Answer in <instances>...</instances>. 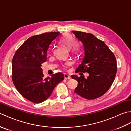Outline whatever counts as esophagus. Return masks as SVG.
<instances>
[{"mask_svg": "<svg viewBox=\"0 0 131 131\" xmlns=\"http://www.w3.org/2000/svg\"><path fill=\"white\" fill-rule=\"evenodd\" d=\"M64 78H65V79H70L71 78L70 75H69L67 74H64Z\"/></svg>", "mask_w": 131, "mask_h": 131, "instance_id": "1", "label": "esophagus"}]
</instances>
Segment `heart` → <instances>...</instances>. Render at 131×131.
<instances>
[{"label": "heart", "instance_id": "1", "mask_svg": "<svg viewBox=\"0 0 131 131\" xmlns=\"http://www.w3.org/2000/svg\"><path fill=\"white\" fill-rule=\"evenodd\" d=\"M61 43L64 46H66L69 49H70L72 52H76L79 50V45L76 43L75 39L73 36L69 34H66L61 39ZM71 62L70 61H68L66 63V65H70Z\"/></svg>", "mask_w": 131, "mask_h": 131}]
</instances>
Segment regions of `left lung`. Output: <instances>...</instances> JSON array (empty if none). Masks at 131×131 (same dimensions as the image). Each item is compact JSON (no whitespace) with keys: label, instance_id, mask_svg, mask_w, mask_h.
<instances>
[{"label":"left lung","instance_id":"left-lung-1","mask_svg":"<svg viewBox=\"0 0 131 131\" xmlns=\"http://www.w3.org/2000/svg\"><path fill=\"white\" fill-rule=\"evenodd\" d=\"M84 46V56L77 72H87V78L72 75L78 82L74 92L83 98L93 100L101 97L112 85L116 75V61L114 54L104 41L92 34L72 31Z\"/></svg>","mask_w":131,"mask_h":131}]
</instances>
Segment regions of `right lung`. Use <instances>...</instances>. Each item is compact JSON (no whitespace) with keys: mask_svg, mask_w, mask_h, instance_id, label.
<instances>
[{"mask_svg":"<svg viewBox=\"0 0 131 131\" xmlns=\"http://www.w3.org/2000/svg\"><path fill=\"white\" fill-rule=\"evenodd\" d=\"M59 32H46L29 38L14 55L12 80L22 96L34 103H41L49 98L54 87L64 79L61 73L44 78L41 63L47 60V52Z\"/></svg>","mask_w":131,"mask_h":131,"instance_id":"right-lung-1","label":"right lung"}]
</instances>
